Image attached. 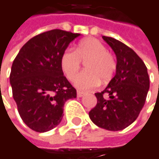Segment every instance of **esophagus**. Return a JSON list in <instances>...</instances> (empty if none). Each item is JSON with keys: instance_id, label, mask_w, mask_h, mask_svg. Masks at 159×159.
<instances>
[{"instance_id": "esophagus-1", "label": "esophagus", "mask_w": 159, "mask_h": 159, "mask_svg": "<svg viewBox=\"0 0 159 159\" xmlns=\"http://www.w3.org/2000/svg\"><path fill=\"white\" fill-rule=\"evenodd\" d=\"M84 95V92H81V91H77V97L78 98H82L83 96Z\"/></svg>"}]
</instances>
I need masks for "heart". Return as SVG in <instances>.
Masks as SVG:
<instances>
[{"instance_id":"1","label":"heart","mask_w":159,"mask_h":159,"mask_svg":"<svg viewBox=\"0 0 159 159\" xmlns=\"http://www.w3.org/2000/svg\"><path fill=\"white\" fill-rule=\"evenodd\" d=\"M84 62L85 71L79 74L74 81L76 88L86 91L98 86L100 83L111 79L116 70V61L99 40L89 38L80 41L75 51L67 49L61 58V67L69 80H73Z\"/></svg>"}]
</instances>
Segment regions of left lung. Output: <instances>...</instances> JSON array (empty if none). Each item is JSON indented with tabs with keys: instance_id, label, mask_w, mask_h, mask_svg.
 <instances>
[{
	"instance_id": "obj_1",
	"label": "left lung",
	"mask_w": 159,
	"mask_h": 159,
	"mask_svg": "<svg viewBox=\"0 0 159 159\" xmlns=\"http://www.w3.org/2000/svg\"><path fill=\"white\" fill-rule=\"evenodd\" d=\"M102 39L116 55V74L101 93L95 94L98 103L89 111V118L100 128L120 131L131 125L142 111L149 90V76L142 59L132 48L113 38ZM104 93L110 98L105 99Z\"/></svg>"
}]
</instances>
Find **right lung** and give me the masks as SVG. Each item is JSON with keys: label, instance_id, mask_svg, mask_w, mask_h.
I'll return each mask as SVG.
<instances>
[{"label": "right lung", "instance_id": "right-lung-1", "mask_svg": "<svg viewBox=\"0 0 159 159\" xmlns=\"http://www.w3.org/2000/svg\"><path fill=\"white\" fill-rule=\"evenodd\" d=\"M80 34L53 29L29 39L19 50L10 75L13 97L23 121L45 133L62 120L63 106L76 90L63 75L61 58Z\"/></svg>", "mask_w": 159, "mask_h": 159}]
</instances>
